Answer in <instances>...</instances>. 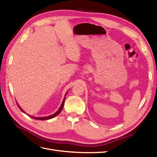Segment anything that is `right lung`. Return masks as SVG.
<instances>
[{
  "label": "right lung",
  "mask_w": 157,
  "mask_h": 157,
  "mask_svg": "<svg viewBox=\"0 0 157 157\" xmlns=\"http://www.w3.org/2000/svg\"><path fill=\"white\" fill-rule=\"evenodd\" d=\"M66 94H67V93H66ZM66 94H65V96H66ZM65 99V98H64V99H63V102H62V104H61V106H60V108L59 109L58 111H56L55 113H54V114H52V115H50V116H48V117H33V116H31V115H29V116L30 117H32L33 119H37V120H48V119H52V118H53V117H56V115L59 114L60 112H61V110L63 109V106H64ZM17 106H19V108L20 109V110H21V111L23 113H25L24 111H23V110L21 109V108L20 107V106H19V105H18V104H17Z\"/></svg>",
  "instance_id": "obj_1"
}]
</instances>
